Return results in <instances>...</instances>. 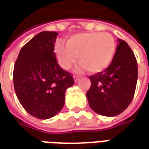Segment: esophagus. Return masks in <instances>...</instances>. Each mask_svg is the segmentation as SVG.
<instances>
[{
	"mask_svg": "<svg viewBox=\"0 0 149 149\" xmlns=\"http://www.w3.org/2000/svg\"><path fill=\"white\" fill-rule=\"evenodd\" d=\"M73 79H74V81L77 83L78 80H79V79H80V77H78V76H73Z\"/></svg>",
	"mask_w": 149,
	"mask_h": 149,
	"instance_id": "esophagus-1",
	"label": "esophagus"
}]
</instances>
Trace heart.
I'll return each instance as SVG.
<instances>
[{
	"mask_svg": "<svg viewBox=\"0 0 149 149\" xmlns=\"http://www.w3.org/2000/svg\"><path fill=\"white\" fill-rule=\"evenodd\" d=\"M116 51V41L110 33L89 32L77 34L69 38L66 45L57 44L55 55L60 66L69 70L80 62L79 70L87 69L97 73L111 65Z\"/></svg>",
	"mask_w": 149,
	"mask_h": 149,
	"instance_id": "b5f03b06",
	"label": "heart"
}]
</instances>
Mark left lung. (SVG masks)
I'll return each mask as SVG.
<instances>
[{
    "mask_svg": "<svg viewBox=\"0 0 149 149\" xmlns=\"http://www.w3.org/2000/svg\"><path fill=\"white\" fill-rule=\"evenodd\" d=\"M137 62L126 42L118 44L111 65L102 72L89 77L91 88L87 91L90 107L103 116H116L133 100L137 81Z\"/></svg>",
    "mask_w": 149,
    "mask_h": 149,
    "instance_id": "1",
    "label": "left lung"
}]
</instances>
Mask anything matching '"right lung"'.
Listing matches in <instances>:
<instances>
[{
  "label": "right lung",
  "mask_w": 149,
  "mask_h": 149,
  "mask_svg": "<svg viewBox=\"0 0 149 149\" xmlns=\"http://www.w3.org/2000/svg\"><path fill=\"white\" fill-rule=\"evenodd\" d=\"M58 33L42 31L22 47L13 70L16 96L28 114L48 119L61 111L67 88L74 84L58 65L54 52Z\"/></svg>",
  "instance_id": "obj_1"
}]
</instances>
